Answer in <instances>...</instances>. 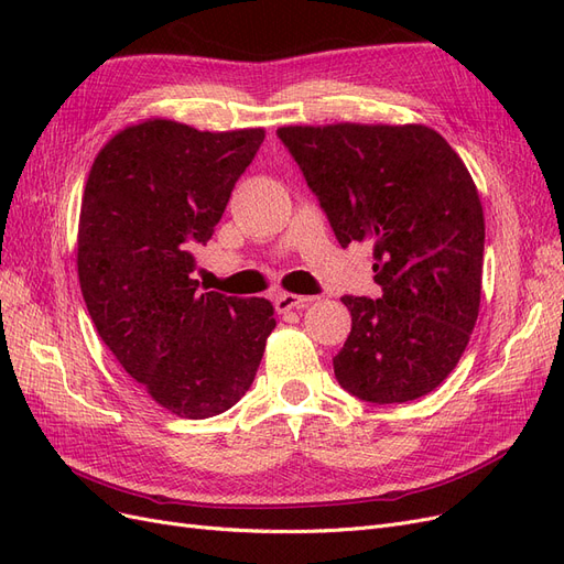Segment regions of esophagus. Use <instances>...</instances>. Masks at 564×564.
Returning a JSON list of instances; mask_svg holds the SVG:
<instances>
[{
	"label": "esophagus",
	"instance_id": "1",
	"mask_svg": "<svg viewBox=\"0 0 564 564\" xmlns=\"http://www.w3.org/2000/svg\"><path fill=\"white\" fill-rule=\"evenodd\" d=\"M313 296H301V294H278L275 296V308L278 313H289V311H299L303 305H308Z\"/></svg>",
	"mask_w": 564,
	"mask_h": 564
}]
</instances>
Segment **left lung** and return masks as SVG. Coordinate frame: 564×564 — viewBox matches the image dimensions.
Masks as SVG:
<instances>
[{"label":"left lung","instance_id":"1","mask_svg":"<svg viewBox=\"0 0 564 564\" xmlns=\"http://www.w3.org/2000/svg\"><path fill=\"white\" fill-rule=\"evenodd\" d=\"M340 247L373 249L381 299L344 296L352 329L334 357L350 395H429L464 355L480 311L485 216L466 164L423 124L282 127Z\"/></svg>","mask_w":564,"mask_h":564}]
</instances>
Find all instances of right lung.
Instances as JSON below:
<instances>
[{
  "label": "right lung",
  "mask_w": 564,
  "mask_h": 564,
  "mask_svg": "<svg viewBox=\"0 0 564 564\" xmlns=\"http://www.w3.org/2000/svg\"><path fill=\"white\" fill-rule=\"evenodd\" d=\"M263 129L127 127L98 152L79 212L77 272L98 336L131 379L181 419L226 412L253 383L275 308L197 292L207 245Z\"/></svg>",
  "instance_id": "obj_1"
}]
</instances>
